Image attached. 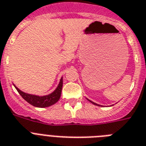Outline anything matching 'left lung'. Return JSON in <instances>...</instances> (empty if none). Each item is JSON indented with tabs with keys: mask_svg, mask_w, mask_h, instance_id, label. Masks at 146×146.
I'll return each mask as SVG.
<instances>
[{
	"mask_svg": "<svg viewBox=\"0 0 146 146\" xmlns=\"http://www.w3.org/2000/svg\"><path fill=\"white\" fill-rule=\"evenodd\" d=\"M87 100H88V99H87ZM88 101L89 102H91V103H93L94 104V105H97V106H101V105H98V104H96V103H95V102H92V101H90V100H88Z\"/></svg>",
	"mask_w": 146,
	"mask_h": 146,
	"instance_id": "1",
	"label": "left lung"
}]
</instances>
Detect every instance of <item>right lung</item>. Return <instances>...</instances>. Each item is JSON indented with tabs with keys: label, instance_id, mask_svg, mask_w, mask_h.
<instances>
[{
	"label": "right lung",
	"instance_id": "add662e5",
	"mask_svg": "<svg viewBox=\"0 0 146 146\" xmlns=\"http://www.w3.org/2000/svg\"><path fill=\"white\" fill-rule=\"evenodd\" d=\"M62 85H63V78L62 77L61 79H60L59 84H58V87L56 88V90L52 92V94L46 95V96H35V95H32V94H26L24 92L19 90L14 84L15 88H16V90H18L19 94L22 96V98L24 100H25L30 105L38 108L49 107V106H51V105L56 103L59 100L60 96H61Z\"/></svg>",
	"mask_w": 146,
	"mask_h": 146
}]
</instances>
